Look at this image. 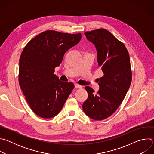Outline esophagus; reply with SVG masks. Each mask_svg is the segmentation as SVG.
I'll use <instances>...</instances> for the list:
<instances>
[{
  "label": "esophagus",
  "mask_w": 154,
  "mask_h": 154,
  "mask_svg": "<svg viewBox=\"0 0 154 154\" xmlns=\"http://www.w3.org/2000/svg\"><path fill=\"white\" fill-rule=\"evenodd\" d=\"M74 86H75V88H80H80H82V86L81 85H80L79 84H77V83H75Z\"/></svg>",
  "instance_id": "obj_1"
}]
</instances>
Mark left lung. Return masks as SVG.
<instances>
[{
	"mask_svg": "<svg viewBox=\"0 0 154 154\" xmlns=\"http://www.w3.org/2000/svg\"><path fill=\"white\" fill-rule=\"evenodd\" d=\"M84 34L95 46L103 75L99 79L97 94L90 86L85 87L88 97L82 108L88 116L100 121L116 112L128 90L131 82L130 57L124 44L105 29Z\"/></svg>",
	"mask_w": 154,
	"mask_h": 154,
	"instance_id": "obj_1",
	"label": "left lung"
}]
</instances>
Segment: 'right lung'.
<instances>
[{
	"label": "right lung",
	"mask_w": 154,
	"mask_h": 154,
	"mask_svg": "<svg viewBox=\"0 0 154 154\" xmlns=\"http://www.w3.org/2000/svg\"><path fill=\"white\" fill-rule=\"evenodd\" d=\"M82 34L54 30L43 32L31 39L20 57L19 83L32 111L42 118L58 115L74 85L54 74L64 54L75 46Z\"/></svg>",
	"instance_id": "obj_1"
}]
</instances>
